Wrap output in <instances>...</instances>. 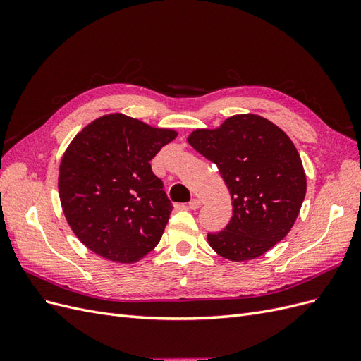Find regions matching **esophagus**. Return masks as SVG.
Masks as SVG:
<instances>
[{"instance_id":"obj_1","label":"esophagus","mask_w":361,"mask_h":361,"mask_svg":"<svg viewBox=\"0 0 361 361\" xmlns=\"http://www.w3.org/2000/svg\"><path fill=\"white\" fill-rule=\"evenodd\" d=\"M202 206V202L199 200V199H191V202L188 203V207L191 211H195V209H199V207Z\"/></svg>"}]
</instances>
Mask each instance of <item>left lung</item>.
<instances>
[{"label": "left lung", "instance_id": "obj_1", "mask_svg": "<svg viewBox=\"0 0 361 361\" xmlns=\"http://www.w3.org/2000/svg\"><path fill=\"white\" fill-rule=\"evenodd\" d=\"M188 143L215 164L232 195V220L224 231L207 233L216 255L256 259L289 233L307 182L298 150L277 125L238 114L216 129L192 130Z\"/></svg>", "mask_w": 361, "mask_h": 361}]
</instances>
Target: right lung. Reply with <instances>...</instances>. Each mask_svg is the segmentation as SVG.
<instances>
[{"label":"right lung","mask_w":361,"mask_h":361,"mask_svg":"<svg viewBox=\"0 0 361 361\" xmlns=\"http://www.w3.org/2000/svg\"><path fill=\"white\" fill-rule=\"evenodd\" d=\"M178 133L114 113L93 120L60 162L64 216L97 256L134 264L154 250L173 206L150 161Z\"/></svg>","instance_id":"obj_1"}]
</instances>
